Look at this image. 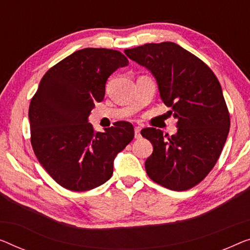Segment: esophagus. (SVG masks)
<instances>
[{"mask_svg": "<svg viewBox=\"0 0 250 250\" xmlns=\"http://www.w3.org/2000/svg\"><path fill=\"white\" fill-rule=\"evenodd\" d=\"M140 130H141L140 126H135V138L136 139H139V138L141 137Z\"/></svg>", "mask_w": 250, "mask_h": 250, "instance_id": "esophagus-1", "label": "esophagus"}]
</instances>
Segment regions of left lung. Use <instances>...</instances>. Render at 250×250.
I'll list each match as a JSON object with an SVG mask.
<instances>
[{
  "label": "left lung",
  "mask_w": 250,
  "mask_h": 250,
  "mask_svg": "<svg viewBox=\"0 0 250 250\" xmlns=\"http://www.w3.org/2000/svg\"><path fill=\"white\" fill-rule=\"evenodd\" d=\"M125 53L154 74L178 128L170 137L156 128L141 130L154 147L145 163L147 175L173 191L194 188L214 167L229 133L230 114L217 76L174 42L146 43Z\"/></svg>",
  "instance_id": "left-lung-1"
}]
</instances>
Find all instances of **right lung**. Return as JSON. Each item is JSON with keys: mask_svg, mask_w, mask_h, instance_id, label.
I'll return each instance as SVG.
<instances>
[{"mask_svg": "<svg viewBox=\"0 0 250 250\" xmlns=\"http://www.w3.org/2000/svg\"><path fill=\"white\" fill-rule=\"evenodd\" d=\"M129 64L120 51L77 50L47 70L29 106L31 146L53 180L74 192L89 191L109 181L113 161L135 137L126 121L96 132L87 118L101 102L105 84Z\"/></svg>", "mask_w": 250, "mask_h": 250, "instance_id": "add662e5", "label": "right lung"}]
</instances>
